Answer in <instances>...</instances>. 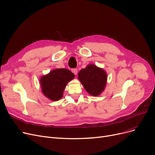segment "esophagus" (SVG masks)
I'll list each match as a JSON object with an SVG mask.
<instances>
[{
  "label": "esophagus",
  "instance_id": "1",
  "mask_svg": "<svg viewBox=\"0 0 155 155\" xmlns=\"http://www.w3.org/2000/svg\"><path fill=\"white\" fill-rule=\"evenodd\" d=\"M71 71L74 73L75 75H77V72H78V70L77 68H72L71 69Z\"/></svg>",
  "mask_w": 155,
  "mask_h": 155
}]
</instances>
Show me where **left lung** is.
<instances>
[{"label":"left lung","mask_w":155,"mask_h":155,"mask_svg":"<svg viewBox=\"0 0 155 155\" xmlns=\"http://www.w3.org/2000/svg\"><path fill=\"white\" fill-rule=\"evenodd\" d=\"M78 79L91 95L97 96L104 90L107 74L104 70L94 64H89L78 73Z\"/></svg>","instance_id":"obj_1"}]
</instances>
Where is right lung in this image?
I'll return each mask as SVG.
<instances>
[{"label": "right lung", "mask_w": 155, "mask_h": 155, "mask_svg": "<svg viewBox=\"0 0 155 155\" xmlns=\"http://www.w3.org/2000/svg\"><path fill=\"white\" fill-rule=\"evenodd\" d=\"M74 77V74L67 69L58 68L52 70L40 80L44 95L51 101H58L63 97V92L67 83Z\"/></svg>", "instance_id": "1"}]
</instances>
